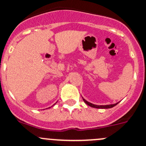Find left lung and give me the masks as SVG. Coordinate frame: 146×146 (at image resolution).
Here are the masks:
<instances>
[{"label":"left lung","instance_id":"obj_1","mask_svg":"<svg viewBox=\"0 0 146 146\" xmlns=\"http://www.w3.org/2000/svg\"><path fill=\"white\" fill-rule=\"evenodd\" d=\"M84 102H85L86 105H88L89 106H90L91 107H94V108H98V109H108V108H111V107L116 106L118 103L113 104V105H94V104L91 103V102H89L88 101H86L85 99H84L82 98Z\"/></svg>","mask_w":146,"mask_h":146}]
</instances>
